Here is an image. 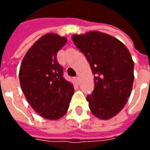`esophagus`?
<instances>
[{
	"mask_svg": "<svg viewBox=\"0 0 150 150\" xmlns=\"http://www.w3.org/2000/svg\"><path fill=\"white\" fill-rule=\"evenodd\" d=\"M75 81L77 84H79V77H78V76H77V77H75Z\"/></svg>",
	"mask_w": 150,
	"mask_h": 150,
	"instance_id": "obj_1",
	"label": "esophagus"
}]
</instances>
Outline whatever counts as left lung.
<instances>
[{"mask_svg": "<svg viewBox=\"0 0 150 150\" xmlns=\"http://www.w3.org/2000/svg\"><path fill=\"white\" fill-rule=\"evenodd\" d=\"M71 38L94 75V91L87 97L89 108L99 119H111L122 110L131 95L134 80L131 54L120 40L99 31Z\"/></svg>", "mask_w": 150, "mask_h": 150, "instance_id": "obj_1", "label": "left lung"}]
</instances>
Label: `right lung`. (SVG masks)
<instances>
[{
	"label": "right lung",
	"instance_id": "add662e5",
	"mask_svg": "<svg viewBox=\"0 0 150 150\" xmlns=\"http://www.w3.org/2000/svg\"><path fill=\"white\" fill-rule=\"evenodd\" d=\"M65 37L49 33L29 49L21 62L19 80L21 90L36 112L56 120L65 115L74 94V87L62 76L57 52L67 42Z\"/></svg>",
	"mask_w": 150,
	"mask_h": 150
}]
</instances>
